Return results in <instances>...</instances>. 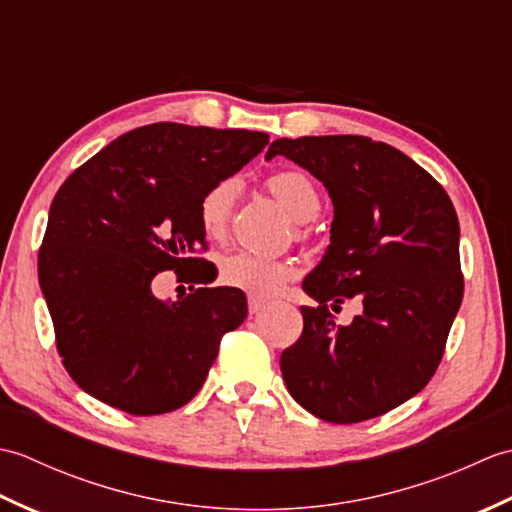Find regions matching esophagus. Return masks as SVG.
<instances>
[{"label": "esophagus", "mask_w": 512, "mask_h": 512, "mask_svg": "<svg viewBox=\"0 0 512 512\" xmlns=\"http://www.w3.org/2000/svg\"><path fill=\"white\" fill-rule=\"evenodd\" d=\"M264 308H266V301H262V299H255V297H248V312H250V314L262 312Z\"/></svg>", "instance_id": "1"}]
</instances>
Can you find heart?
<instances>
[{
	"label": "heart",
	"mask_w": 512,
	"mask_h": 512,
	"mask_svg": "<svg viewBox=\"0 0 512 512\" xmlns=\"http://www.w3.org/2000/svg\"><path fill=\"white\" fill-rule=\"evenodd\" d=\"M268 191L284 206L292 220L310 222L321 209L319 191L303 171H277L266 182ZM239 198V180L222 178L202 193L198 217L202 231L209 237H222L231 222L235 202ZM292 277V266L279 259H266L253 253L226 255L220 262V281L226 286L248 292L250 297H273L284 281Z\"/></svg>",
	"instance_id": "b5f03b06"
}]
</instances>
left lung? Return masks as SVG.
Instances as JSON below:
<instances>
[{
  "mask_svg": "<svg viewBox=\"0 0 512 512\" xmlns=\"http://www.w3.org/2000/svg\"><path fill=\"white\" fill-rule=\"evenodd\" d=\"M323 182L334 206L330 246L303 279L301 339L281 354L284 383L325 422L383 416L436 374L460 310V222L447 191L409 156L367 136L277 138ZM361 296L364 314L336 326L327 310Z\"/></svg>",
  "mask_w": 512,
  "mask_h": 512,
  "instance_id": "left-lung-1",
  "label": "left lung"
}]
</instances>
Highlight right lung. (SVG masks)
Returning <instances> with one entry per match:
<instances>
[{"label":"right lung","instance_id":"add662e5","mask_svg":"<svg viewBox=\"0 0 512 512\" xmlns=\"http://www.w3.org/2000/svg\"><path fill=\"white\" fill-rule=\"evenodd\" d=\"M268 145V134L154 123L103 147L61 184L39 250V286L72 380L132 416L180 409L198 394L220 341L244 323L237 288L162 301V270L206 264L198 204Z\"/></svg>","mask_w":512,"mask_h":512}]
</instances>
